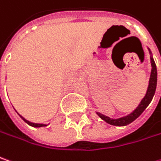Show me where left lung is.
<instances>
[{"instance_id": "1", "label": "left lung", "mask_w": 161, "mask_h": 161, "mask_svg": "<svg viewBox=\"0 0 161 161\" xmlns=\"http://www.w3.org/2000/svg\"><path fill=\"white\" fill-rule=\"evenodd\" d=\"M149 54H150V63H151V71H150V77H149V86H148V90L147 92L145 94L144 98L141 100L140 102L139 106L133 110L131 113L128 114L127 116L121 117L119 119H111L108 116H105L103 114H101L100 112H96L98 114V116L101 118V119H103L104 121H106L107 123L113 126H126L131 123L134 121L137 118L141 116V114L146 109L150 103V101H152L153 96L156 92V87H157V67H156V63L153 60L152 57V53L149 49Z\"/></svg>"}]
</instances>
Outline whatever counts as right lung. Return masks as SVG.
<instances>
[{
	"instance_id": "add662e5",
	"label": "right lung",
	"mask_w": 161,
	"mask_h": 161,
	"mask_svg": "<svg viewBox=\"0 0 161 161\" xmlns=\"http://www.w3.org/2000/svg\"><path fill=\"white\" fill-rule=\"evenodd\" d=\"M19 115H20V114H19ZM20 117L21 118V119H23V120H24V121H25V122H26V123H27V124H29L30 126H31V127L40 128V127H45V126H47L46 124H42V123H33V122H31V121L27 120L26 119H24V118H23L22 116H20Z\"/></svg>"
}]
</instances>
